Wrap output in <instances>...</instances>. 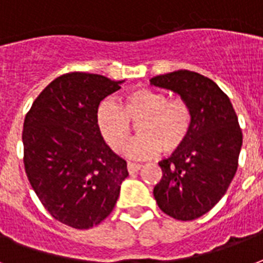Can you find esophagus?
<instances>
[{"instance_id":"1","label":"esophagus","mask_w":263,"mask_h":263,"mask_svg":"<svg viewBox=\"0 0 263 263\" xmlns=\"http://www.w3.org/2000/svg\"><path fill=\"white\" fill-rule=\"evenodd\" d=\"M140 164H136V163H128L127 164V168H128V172L129 174H135V172H138L140 170Z\"/></svg>"}]
</instances>
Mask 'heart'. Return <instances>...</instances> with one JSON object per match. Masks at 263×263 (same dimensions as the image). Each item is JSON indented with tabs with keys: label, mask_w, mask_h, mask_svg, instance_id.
Wrapping results in <instances>:
<instances>
[{
	"label": "heart",
	"mask_w": 263,
	"mask_h": 263,
	"mask_svg": "<svg viewBox=\"0 0 263 263\" xmlns=\"http://www.w3.org/2000/svg\"><path fill=\"white\" fill-rule=\"evenodd\" d=\"M99 132L114 152H121L138 123L140 135L128 146L132 158H146L160 150L174 152L183 145L192 128V109L180 98L168 99L163 92L138 88L124 96L121 105L106 100L96 114Z\"/></svg>",
	"instance_id": "b5f03b06"
}]
</instances>
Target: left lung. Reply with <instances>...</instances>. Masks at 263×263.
<instances>
[{
  "instance_id": "8db88e82",
  "label": "left lung",
  "mask_w": 263,
  "mask_h": 263,
  "mask_svg": "<svg viewBox=\"0 0 263 263\" xmlns=\"http://www.w3.org/2000/svg\"><path fill=\"white\" fill-rule=\"evenodd\" d=\"M150 84L178 93L192 109L189 135L158 163L163 178L153 194L167 215L193 220L223 197L237 171L243 145L237 116L225 92L201 74L178 70L156 76Z\"/></svg>"
}]
</instances>
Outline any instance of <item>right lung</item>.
<instances>
[{"instance_id":"right-lung-1","label":"right lung","mask_w":263,"mask_h":263,"mask_svg":"<svg viewBox=\"0 0 263 263\" xmlns=\"http://www.w3.org/2000/svg\"><path fill=\"white\" fill-rule=\"evenodd\" d=\"M124 81L67 73L34 100L23 124L30 185L56 220L89 229L110 215L128 176L127 161L106 145L96 114Z\"/></svg>"}]
</instances>
